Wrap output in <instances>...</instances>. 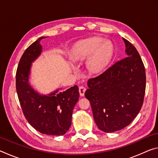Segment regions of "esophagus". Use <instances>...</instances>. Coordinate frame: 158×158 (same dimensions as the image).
Wrapping results in <instances>:
<instances>
[{"label":"esophagus","instance_id":"1","mask_svg":"<svg viewBox=\"0 0 158 158\" xmlns=\"http://www.w3.org/2000/svg\"><path fill=\"white\" fill-rule=\"evenodd\" d=\"M85 88L84 86H80L79 88V94L81 96H84V93L85 91Z\"/></svg>","mask_w":158,"mask_h":158}]
</instances>
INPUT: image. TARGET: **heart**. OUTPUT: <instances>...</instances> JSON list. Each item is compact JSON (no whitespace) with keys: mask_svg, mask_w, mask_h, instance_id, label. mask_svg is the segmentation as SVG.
Masks as SVG:
<instances>
[{"mask_svg":"<svg viewBox=\"0 0 158 158\" xmlns=\"http://www.w3.org/2000/svg\"><path fill=\"white\" fill-rule=\"evenodd\" d=\"M113 54V45L102 37H91L79 42L73 48L71 57L74 60L89 58L88 66L93 73L105 68Z\"/></svg>","mask_w":158,"mask_h":158,"instance_id":"b5f03b06","label":"heart"}]
</instances>
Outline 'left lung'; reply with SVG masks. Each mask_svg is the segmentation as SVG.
<instances>
[{"label":"left lung","instance_id":"left-lung-1","mask_svg":"<svg viewBox=\"0 0 158 158\" xmlns=\"http://www.w3.org/2000/svg\"><path fill=\"white\" fill-rule=\"evenodd\" d=\"M127 57L88 81L85 96L96 125L105 132L121 130L140 111L146 90V73L137 50L123 38Z\"/></svg>","mask_w":158,"mask_h":158}]
</instances>
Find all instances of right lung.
Listing matches in <instances>:
<instances>
[{
    "mask_svg": "<svg viewBox=\"0 0 158 158\" xmlns=\"http://www.w3.org/2000/svg\"><path fill=\"white\" fill-rule=\"evenodd\" d=\"M42 37L31 44L23 53L16 73V89L26 120L38 132L48 135L60 136L68 132L71 125L74 105L79 98L77 85L65 91L58 89L48 95L36 92L29 84L32 63L40 55Z\"/></svg>",
    "mask_w": 158,
    "mask_h": 158,
    "instance_id": "obj_1",
    "label": "right lung"
}]
</instances>
